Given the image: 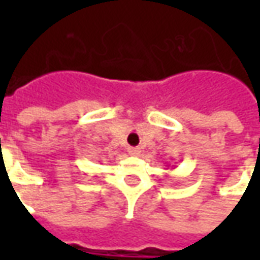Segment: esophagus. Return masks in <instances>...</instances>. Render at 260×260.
Segmentation results:
<instances>
[{
    "label": "esophagus",
    "mask_w": 260,
    "mask_h": 260,
    "mask_svg": "<svg viewBox=\"0 0 260 260\" xmlns=\"http://www.w3.org/2000/svg\"><path fill=\"white\" fill-rule=\"evenodd\" d=\"M128 152H129V154H132V156H139V154H141V149H139V147H129Z\"/></svg>",
    "instance_id": "34e87169"
}]
</instances>
